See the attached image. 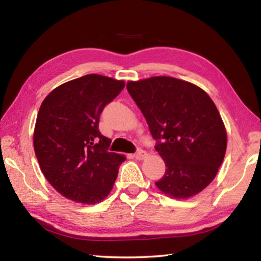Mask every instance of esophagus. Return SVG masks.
<instances>
[{
    "label": "esophagus",
    "instance_id": "1",
    "mask_svg": "<svg viewBox=\"0 0 261 261\" xmlns=\"http://www.w3.org/2000/svg\"><path fill=\"white\" fill-rule=\"evenodd\" d=\"M146 156H147V153L143 151V149H138V151L135 153V158L137 160H143V159H145Z\"/></svg>",
    "mask_w": 261,
    "mask_h": 261
}]
</instances>
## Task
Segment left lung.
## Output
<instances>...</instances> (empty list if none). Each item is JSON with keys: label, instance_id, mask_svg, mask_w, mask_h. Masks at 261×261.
Masks as SVG:
<instances>
[{"label": "left lung", "instance_id": "8db88e82", "mask_svg": "<svg viewBox=\"0 0 261 261\" xmlns=\"http://www.w3.org/2000/svg\"><path fill=\"white\" fill-rule=\"evenodd\" d=\"M126 88L166 163L156 187L176 199L202 191L214 179L227 149L226 127L208 94L165 76L129 82Z\"/></svg>", "mask_w": 261, "mask_h": 261}]
</instances>
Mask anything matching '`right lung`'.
<instances>
[{"instance_id":"1","label":"right lung","mask_w":261,"mask_h":261,"mask_svg":"<svg viewBox=\"0 0 261 261\" xmlns=\"http://www.w3.org/2000/svg\"><path fill=\"white\" fill-rule=\"evenodd\" d=\"M123 81L86 74L53 90L39 109L33 135L42 174L62 196L95 204L108 196L125 160L108 152L99 131L103 108L124 88Z\"/></svg>"}]
</instances>
